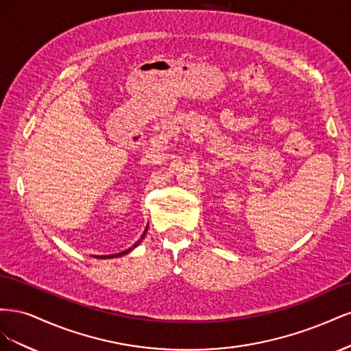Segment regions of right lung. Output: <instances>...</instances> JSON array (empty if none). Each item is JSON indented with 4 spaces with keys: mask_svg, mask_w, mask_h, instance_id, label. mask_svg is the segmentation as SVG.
<instances>
[{
    "mask_svg": "<svg viewBox=\"0 0 351 351\" xmlns=\"http://www.w3.org/2000/svg\"><path fill=\"white\" fill-rule=\"evenodd\" d=\"M146 231H147V227L145 228V231H143V234H142V237H141V240L137 241L136 244H133V246L130 247V249H127V250H124V252H120V253H115V254H107V256H95L97 259H111V258H119V256H123V254H127V253H130L134 247H137V244H141V241L145 239V236H146Z\"/></svg>",
    "mask_w": 351,
    "mask_h": 351,
    "instance_id": "1",
    "label": "right lung"
}]
</instances>
